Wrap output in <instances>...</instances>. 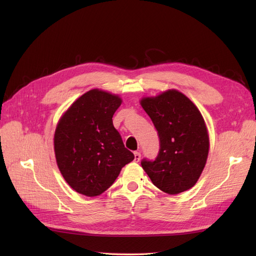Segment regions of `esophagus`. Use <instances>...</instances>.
Masks as SVG:
<instances>
[{"mask_svg":"<svg viewBox=\"0 0 256 256\" xmlns=\"http://www.w3.org/2000/svg\"><path fill=\"white\" fill-rule=\"evenodd\" d=\"M140 160H141V154L136 152H134V161H136V162H138Z\"/></svg>","mask_w":256,"mask_h":256,"instance_id":"34e87169","label":"esophagus"}]
</instances>
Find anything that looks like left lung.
<instances>
[{"label": "left lung", "mask_w": 256, "mask_h": 256, "mask_svg": "<svg viewBox=\"0 0 256 256\" xmlns=\"http://www.w3.org/2000/svg\"><path fill=\"white\" fill-rule=\"evenodd\" d=\"M156 127L160 150L142 168L152 184L168 194H178L196 184L205 168L209 136L202 114L177 90H168L140 102Z\"/></svg>", "instance_id": "1"}]
</instances>
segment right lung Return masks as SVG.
Instances as JSON below:
<instances>
[{"instance_id":"obj_1","label":"right lung","mask_w":256,"mask_h":256,"mask_svg":"<svg viewBox=\"0 0 256 256\" xmlns=\"http://www.w3.org/2000/svg\"><path fill=\"white\" fill-rule=\"evenodd\" d=\"M122 102L118 95L90 90L58 122L53 141L56 164L66 182L80 194L100 196L134 159L113 126Z\"/></svg>"}]
</instances>
